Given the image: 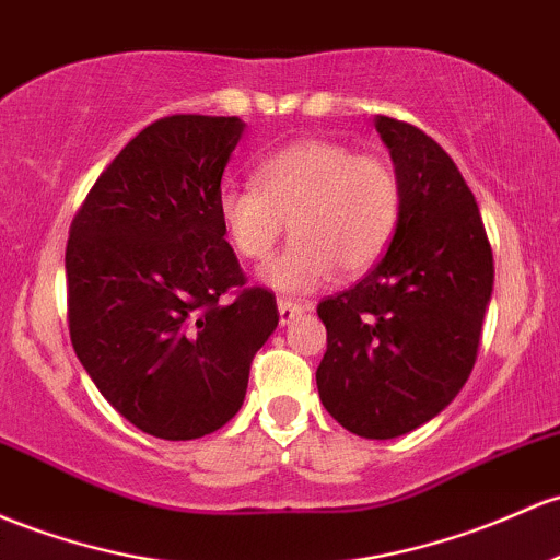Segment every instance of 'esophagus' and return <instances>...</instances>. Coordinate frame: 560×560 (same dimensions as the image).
I'll return each mask as SVG.
<instances>
[{"mask_svg": "<svg viewBox=\"0 0 560 560\" xmlns=\"http://www.w3.org/2000/svg\"><path fill=\"white\" fill-rule=\"evenodd\" d=\"M311 308H313L311 303H298V300H284V298H281L279 300V322L287 327V324H292L294 318L303 316V313L311 311Z\"/></svg>", "mask_w": 560, "mask_h": 560, "instance_id": "esophagus-1", "label": "esophagus"}]
</instances>
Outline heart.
<instances>
[{
    "mask_svg": "<svg viewBox=\"0 0 560 560\" xmlns=\"http://www.w3.org/2000/svg\"><path fill=\"white\" fill-rule=\"evenodd\" d=\"M257 186H225L218 214L233 249L268 260L290 220L292 244L262 270L279 292H308L335 276L361 273L388 249L401 218V186L385 159L346 143L305 138L262 159Z\"/></svg>",
    "mask_w": 560,
    "mask_h": 560,
    "instance_id": "heart-1",
    "label": "heart"
}]
</instances>
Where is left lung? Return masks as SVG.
I'll return each mask as SVG.
<instances>
[{"instance_id": "obj_1", "label": "left lung", "mask_w": 560, "mask_h": 560, "mask_svg": "<svg viewBox=\"0 0 560 560\" xmlns=\"http://www.w3.org/2000/svg\"><path fill=\"white\" fill-rule=\"evenodd\" d=\"M388 145L401 218L364 279L318 303L324 409L361 439L425 425L468 383L494 287L481 212L452 156L407 121L374 119Z\"/></svg>"}]
</instances>
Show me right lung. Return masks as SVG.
<instances>
[{
    "mask_svg": "<svg viewBox=\"0 0 560 560\" xmlns=\"http://www.w3.org/2000/svg\"><path fill=\"white\" fill-rule=\"evenodd\" d=\"M242 132L238 116L153 121L97 177L71 223V346L110 407L156 439L223 428L279 324L273 294L244 290L218 214ZM229 291L237 298L223 304Z\"/></svg>",
    "mask_w": 560,
    "mask_h": 560,
    "instance_id": "right-lung-1",
    "label": "right lung"
}]
</instances>
